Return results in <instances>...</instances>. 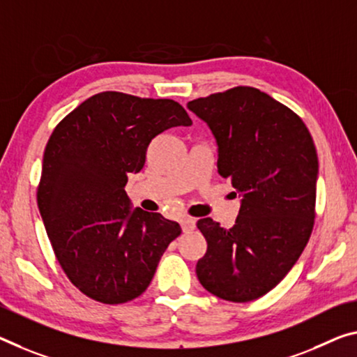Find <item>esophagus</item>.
Here are the masks:
<instances>
[{
	"mask_svg": "<svg viewBox=\"0 0 357 357\" xmlns=\"http://www.w3.org/2000/svg\"><path fill=\"white\" fill-rule=\"evenodd\" d=\"M180 225H182L183 233H190V231H193V229L196 228V222L193 220V218H190V217H183L182 220H180Z\"/></svg>",
	"mask_w": 357,
	"mask_h": 357,
	"instance_id": "1",
	"label": "esophagus"
}]
</instances>
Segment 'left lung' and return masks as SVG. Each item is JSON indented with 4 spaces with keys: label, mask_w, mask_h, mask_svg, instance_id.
Instances as JSON below:
<instances>
[{
    "label": "left lung",
    "mask_w": 357,
    "mask_h": 357,
    "mask_svg": "<svg viewBox=\"0 0 357 357\" xmlns=\"http://www.w3.org/2000/svg\"><path fill=\"white\" fill-rule=\"evenodd\" d=\"M188 108L215 137L218 174L243 196L233 228L197 220L207 241L197 279L218 298H260L308 244L319 169L314 142L297 113L255 87L196 98Z\"/></svg>",
    "instance_id": "obj_1"
}]
</instances>
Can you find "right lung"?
I'll return each mask as SVG.
<instances>
[{
	"label": "right lung",
	"mask_w": 357,
	"mask_h": 357,
	"mask_svg": "<svg viewBox=\"0 0 357 357\" xmlns=\"http://www.w3.org/2000/svg\"><path fill=\"white\" fill-rule=\"evenodd\" d=\"M191 126L171 98L96 94L49 137L38 207L63 273L87 297L126 303L150 286L167 245L182 233L161 213L130 209L124 186L142 171L146 148L164 130Z\"/></svg>",
	"instance_id": "right-lung-1"
}]
</instances>
